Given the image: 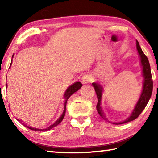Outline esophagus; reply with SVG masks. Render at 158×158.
Returning <instances> with one entry per match:
<instances>
[{
	"label": "esophagus",
	"mask_w": 158,
	"mask_h": 158,
	"mask_svg": "<svg viewBox=\"0 0 158 158\" xmlns=\"http://www.w3.org/2000/svg\"><path fill=\"white\" fill-rule=\"evenodd\" d=\"M81 80H82L81 81L82 84H86L91 81V77H90V76L89 75V74H85L84 76H83Z\"/></svg>",
	"instance_id": "obj_1"
}]
</instances>
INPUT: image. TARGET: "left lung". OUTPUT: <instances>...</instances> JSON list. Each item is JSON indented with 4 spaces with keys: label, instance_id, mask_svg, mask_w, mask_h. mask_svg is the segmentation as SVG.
I'll return each mask as SVG.
<instances>
[{
    "label": "left lung",
    "instance_id": "left-lung-1",
    "mask_svg": "<svg viewBox=\"0 0 158 158\" xmlns=\"http://www.w3.org/2000/svg\"><path fill=\"white\" fill-rule=\"evenodd\" d=\"M137 49L138 50V52L139 53L140 57H141V65L143 67V75L144 77V81H143V90L141 93V97L139 100L137 102V105L135 106V109L132 111L131 116L125 120V121L118 123H114V124H123L125 123L132 121L133 120H135L137 118L138 116L141 114V112L145 109L146 106L148 104L150 98L151 97L152 92H153V79H152V75H151V66H150L149 61L148 60V58L146 57V56L144 54L143 51L141 50V47L139 46V43L137 40ZM93 86L94 87L96 95L98 97V104L96 106L97 108V111L98 114L100 115V116L103 119L106 120V118L105 116L102 109L101 108V99H102V87L101 85L98 84V83H93L92 84Z\"/></svg>",
    "mask_w": 158,
    "mask_h": 158
}]
</instances>
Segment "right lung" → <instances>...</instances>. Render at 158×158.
Listing matches in <instances>:
<instances>
[{
  "mask_svg": "<svg viewBox=\"0 0 158 158\" xmlns=\"http://www.w3.org/2000/svg\"><path fill=\"white\" fill-rule=\"evenodd\" d=\"M82 86V84L81 82H76L74 83V84H73L72 85H70V86L68 87V89H67V90L65 93V94H64V98H65V104H64V110H63V114L62 116H61L59 118H58L56 121L54 123L52 124V125H50L49 127H48L47 128H45V129H37V128H34V127H30L28 126V125H27L25 123H23V121H21V120H18L19 122H20L21 124H22L23 126H25L26 127L29 128L30 130H35V131H40V132H45V131H47V130H49L51 129H52L53 127H54L56 126H57V125L63 121V118L64 116H65V109H66V105H67V102H68V100L69 99V98L70 97V96L73 94L74 93H75L76 91H77L79 89H81V87Z\"/></svg>",
  "mask_w": 158,
  "mask_h": 158,
  "instance_id": "add662e5",
  "label": "right lung"
}]
</instances>
